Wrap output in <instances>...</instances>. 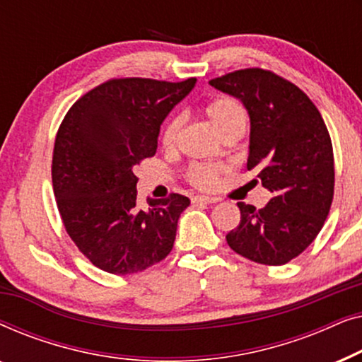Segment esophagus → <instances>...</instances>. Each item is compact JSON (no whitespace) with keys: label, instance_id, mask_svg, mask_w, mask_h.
Instances as JSON below:
<instances>
[{"label":"esophagus","instance_id":"obj_1","mask_svg":"<svg viewBox=\"0 0 362 362\" xmlns=\"http://www.w3.org/2000/svg\"><path fill=\"white\" fill-rule=\"evenodd\" d=\"M192 202L194 204H214V202H219V199L211 196H194L192 197Z\"/></svg>","mask_w":362,"mask_h":362}]
</instances>
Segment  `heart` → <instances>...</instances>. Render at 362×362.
I'll return each instance as SVG.
<instances>
[{
  "label": "heart",
  "mask_w": 362,
  "mask_h": 362,
  "mask_svg": "<svg viewBox=\"0 0 362 362\" xmlns=\"http://www.w3.org/2000/svg\"><path fill=\"white\" fill-rule=\"evenodd\" d=\"M206 117L221 133L222 138L232 133H244L247 130V112L239 100L232 97H217L204 107ZM182 128V117H171L163 128L161 140L165 146H175ZM219 168L212 165H194L189 170V180L197 187H212L217 181Z\"/></svg>",
  "instance_id": "heart-1"
}]
</instances>
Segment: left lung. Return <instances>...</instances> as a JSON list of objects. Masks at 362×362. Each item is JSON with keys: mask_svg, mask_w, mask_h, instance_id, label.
I'll use <instances>...</instances> for the list:
<instances>
[{"mask_svg": "<svg viewBox=\"0 0 362 362\" xmlns=\"http://www.w3.org/2000/svg\"><path fill=\"white\" fill-rule=\"evenodd\" d=\"M209 83L245 107L247 168L274 194L262 209L237 202L240 222L227 244L257 264L284 265L315 240L328 217L334 192L328 128L308 95L274 72L244 69Z\"/></svg>", "mask_w": 362, "mask_h": 362, "instance_id": "left-lung-1", "label": "left lung"}]
</instances>
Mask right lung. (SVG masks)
Returning <instances> with one entry per match:
<instances>
[{"label":"right lung","instance_id":"add662e5","mask_svg":"<svg viewBox=\"0 0 362 362\" xmlns=\"http://www.w3.org/2000/svg\"><path fill=\"white\" fill-rule=\"evenodd\" d=\"M194 86L196 78H113L78 98L61 123L54 194L67 234L100 270L138 274L171 252L191 201L148 197L150 209H140L135 168L155 155L161 123Z\"/></svg>","mask_w":362,"mask_h":362}]
</instances>
